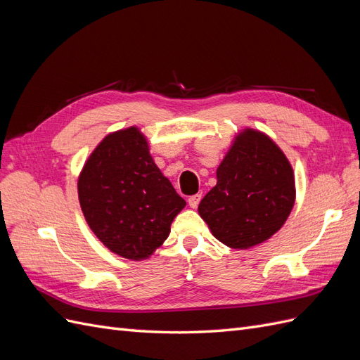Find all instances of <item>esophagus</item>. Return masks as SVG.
<instances>
[{
  "mask_svg": "<svg viewBox=\"0 0 360 360\" xmlns=\"http://www.w3.org/2000/svg\"><path fill=\"white\" fill-rule=\"evenodd\" d=\"M200 201H201V193L192 195V197H189V200H188V202H189V205L192 207V209H197L198 204H200Z\"/></svg>",
  "mask_w": 360,
  "mask_h": 360,
  "instance_id": "esophagus-1",
  "label": "esophagus"
}]
</instances>
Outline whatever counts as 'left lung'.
<instances>
[{
	"label": "left lung",
	"instance_id": "8db88e82",
	"mask_svg": "<svg viewBox=\"0 0 360 360\" xmlns=\"http://www.w3.org/2000/svg\"><path fill=\"white\" fill-rule=\"evenodd\" d=\"M198 205L213 236L234 249L263 243L284 225L296 189L288 159L267 135L246 129L216 171Z\"/></svg>",
	"mask_w": 360,
	"mask_h": 360
}]
</instances>
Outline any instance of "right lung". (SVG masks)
<instances>
[{"label":"right lung","instance_id":"obj_1","mask_svg":"<svg viewBox=\"0 0 360 360\" xmlns=\"http://www.w3.org/2000/svg\"><path fill=\"white\" fill-rule=\"evenodd\" d=\"M78 195L86 224L114 254L148 258L186 205L151 159L136 127L108 135L85 162Z\"/></svg>","mask_w":360,"mask_h":360}]
</instances>
